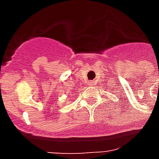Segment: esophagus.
Here are the masks:
<instances>
[{
    "instance_id": "obj_1",
    "label": "esophagus",
    "mask_w": 159,
    "mask_h": 159,
    "mask_svg": "<svg viewBox=\"0 0 159 159\" xmlns=\"http://www.w3.org/2000/svg\"><path fill=\"white\" fill-rule=\"evenodd\" d=\"M93 83H94V82H93V81H90L89 85L90 86H92V85H93Z\"/></svg>"
}]
</instances>
